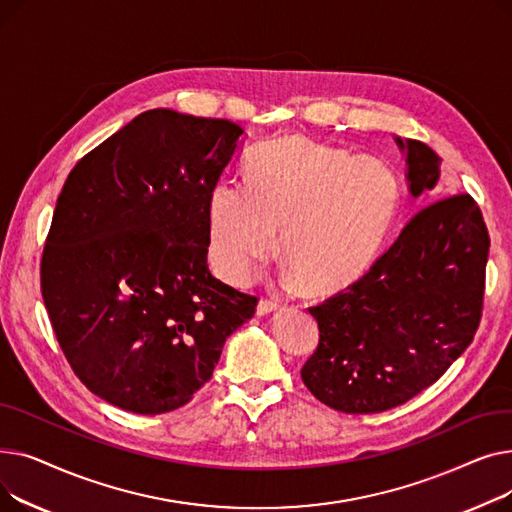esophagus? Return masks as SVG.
<instances>
[{
    "label": "esophagus",
    "instance_id": "obj_1",
    "mask_svg": "<svg viewBox=\"0 0 512 512\" xmlns=\"http://www.w3.org/2000/svg\"><path fill=\"white\" fill-rule=\"evenodd\" d=\"M278 309V301H270V299H261L257 303V315H267Z\"/></svg>",
    "mask_w": 512,
    "mask_h": 512
}]
</instances>
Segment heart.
<instances>
[{"label": "heart", "mask_w": 512, "mask_h": 512, "mask_svg": "<svg viewBox=\"0 0 512 512\" xmlns=\"http://www.w3.org/2000/svg\"><path fill=\"white\" fill-rule=\"evenodd\" d=\"M245 186L222 180L207 199V253L242 284L276 249L286 280L313 294L351 286L378 259L400 209V182L373 157L305 137H284L245 161Z\"/></svg>", "instance_id": "b5f03b06"}]
</instances>
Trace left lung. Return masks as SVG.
I'll use <instances>...</instances> for the list:
<instances>
[{
    "label": "left lung",
    "mask_w": 512,
    "mask_h": 512,
    "mask_svg": "<svg viewBox=\"0 0 512 512\" xmlns=\"http://www.w3.org/2000/svg\"><path fill=\"white\" fill-rule=\"evenodd\" d=\"M394 141L411 197L436 195L442 159L425 143ZM488 251V228L467 193L425 205L359 282L309 309L319 344L301 378L311 394L363 415L438 382L479 326Z\"/></svg>",
    "instance_id": "1"
}]
</instances>
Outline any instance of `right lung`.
<instances>
[{"label":"right lung","mask_w":512,"mask_h":512,"mask_svg":"<svg viewBox=\"0 0 512 512\" xmlns=\"http://www.w3.org/2000/svg\"><path fill=\"white\" fill-rule=\"evenodd\" d=\"M245 130L149 110L78 161L53 211L41 292L93 394L139 415L186 405L257 299L207 267V199Z\"/></svg>","instance_id":"1"}]
</instances>
